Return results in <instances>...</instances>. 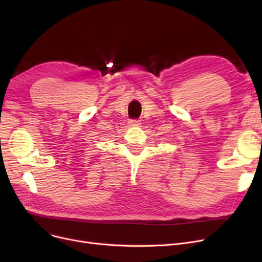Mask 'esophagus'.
<instances>
[{
    "mask_svg": "<svg viewBox=\"0 0 262 262\" xmlns=\"http://www.w3.org/2000/svg\"><path fill=\"white\" fill-rule=\"evenodd\" d=\"M140 121L139 120H132L128 122L129 126H140Z\"/></svg>",
    "mask_w": 262,
    "mask_h": 262,
    "instance_id": "obj_1",
    "label": "esophagus"
}]
</instances>
